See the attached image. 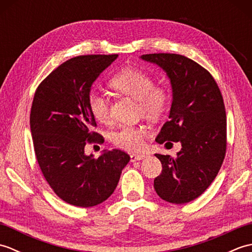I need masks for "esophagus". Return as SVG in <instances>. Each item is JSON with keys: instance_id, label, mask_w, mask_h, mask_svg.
Segmentation results:
<instances>
[{"instance_id": "obj_1", "label": "esophagus", "mask_w": 252, "mask_h": 252, "mask_svg": "<svg viewBox=\"0 0 252 252\" xmlns=\"http://www.w3.org/2000/svg\"><path fill=\"white\" fill-rule=\"evenodd\" d=\"M130 157H131V162H135V161H140V160H143L144 158H146L147 155H145V154H132Z\"/></svg>"}]
</instances>
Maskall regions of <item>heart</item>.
Segmentation results:
<instances>
[{
  "label": "heart",
  "mask_w": 252,
  "mask_h": 252,
  "mask_svg": "<svg viewBox=\"0 0 252 252\" xmlns=\"http://www.w3.org/2000/svg\"><path fill=\"white\" fill-rule=\"evenodd\" d=\"M109 87L117 92L138 100L140 111L148 118L162 116L170 105L171 95L163 85H154V79L148 72L137 68H125L110 79ZM88 105L91 114L101 123L109 121V104L104 95L92 91ZM148 131L144 126H125L114 133L112 142L125 151H140Z\"/></svg>",
  "instance_id": "1"
}]
</instances>
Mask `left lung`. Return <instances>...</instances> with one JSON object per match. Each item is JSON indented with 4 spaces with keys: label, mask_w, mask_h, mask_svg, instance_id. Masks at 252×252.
Wrapping results in <instances>:
<instances>
[{
    "label": "left lung",
    "mask_w": 252,
    "mask_h": 252,
    "mask_svg": "<svg viewBox=\"0 0 252 252\" xmlns=\"http://www.w3.org/2000/svg\"><path fill=\"white\" fill-rule=\"evenodd\" d=\"M140 58L161 68L172 89L169 121L156 142L182 145L176 158L155 154L162 164L155 190L168 202H189L216 179L225 156L226 114L220 89L205 68L183 55L159 53Z\"/></svg>",
    "instance_id": "8db88e82"
}]
</instances>
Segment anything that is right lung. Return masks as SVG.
Returning a JSON list of instances; mask_svg holds the SVG:
<instances>
[{
  "label": "right lung",
  "mask_w": 252,
  "mask_h": 252,
  "mask_svg": "<svg viewBox=\"0 0 252 252\" xmlns=\"http://www.w3.org/2000/svg\"><path fill=\"white\" fill-rule=\"evenodd\" d=\"M118 55L73 57L42 82L33 97L30 129L36 160L45 180L63 201L89 208L115 191L130 156L119 149L98 158L84 153L87 142L103 137L92 131L95 118L88 105L91 88Z\"/></svg>",
  "instance_id": "1"
}]
</instances>
